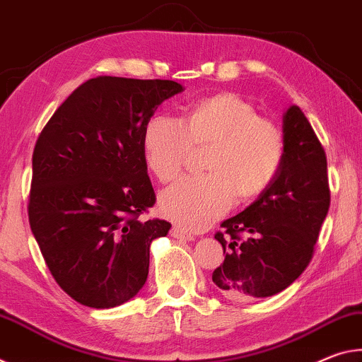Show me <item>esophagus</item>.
I'll list each match as a JSON object with an SVG mask.
<instances>
[{
	"label": "esophagus",
	"mask_w": 362,
	"mask_h": 362,
	"mask_svg": "<svg viewBox=\"0 0 362 362\" xmlns=\"http://www.w3.org/2000/svg\"><path fill=\"white\" fill-rule=\"evenodd\" d=\"M171 237H175V239H180V240H194V235L189 233L187 229L181 228V226H173L170 230Z\"/></svg>",
	"instance_id": "esophagus-1"
}]
</instances>
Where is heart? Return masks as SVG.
<instances>
[{
	"instance_id": "obj_1",
	"label": "heart",
	"mask_w": 362,
	"mask_h": 362,
	"mask_svg": "<svg viewBox=\"0 0 362 362\" xmlns=\"http://www.w3.org/2000/svg\"><path fill=\"white\" fill-rule=\"evenodd\" d=\"M194 147H210L209 175L185 177L160 195V211L186 229H205L221 218L235 197L252 200L274 185L286 158V138L276 122L259 117L235 93L194 103L185 117L156 114L146 123L142 156L162 182L182 173Z\"/></svg>"
}]
</instances>
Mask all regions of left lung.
I'll use <instances>...</instances> for the list:
<instances>
[{
	"label": "left lung",
	"mask_w": 362,
	"mask_h": 362,
	"mask_svg": "<svg viewBox=\"0 0 362 362\" xmlns=\"http://www.w3.org/2000/svg\"><path fill=\"white\" fill-rule=\"evenodd\" d=\"M284 138L286 158L274 185L215 234L226 257L211 279L228 298L282 292L315 255L330 206L327 157L297 105L284 115Z\"/></svg>",
	"instance_id": "8db88e82"
}]
</instances>
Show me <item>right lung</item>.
<instances>
[{
	"mask_svg": "<svg viewBox=\"0 0 362 362\" xmlns=\"http://www.w3.org/2000/svg\"><path fill=\"white\" fill-rule=\"evenodd\" d=\"M171 80L96 76L59 105L32 157L28 221L47 269L90 308L133 298L149 274V247L171 224L141 220L156 204L142 134Z\"/></svg>",
	"mask_w": 362,
	"mask_h": 362,
	"instance_id": "obj_1",
	"label": "right lung"
}]
</instances>
